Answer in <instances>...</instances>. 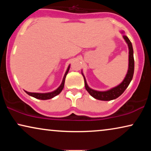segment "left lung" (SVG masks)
Returning a JSON list of instances; mask_svg holds the SVG:
<instances>
[{"mask_svg":"<svg viewBox=\"0 0 151 151\" xmlns=\"http://www.w3.org/2000/svg\"><path fill=\"white\" fill-rule=\"evenodd\" d=\"M122 34H124V32H121ZM123 38L124 39L126 42L127 43L128 47H129V69H128V71L127 75H126L123 81L121 82L118 85L115 86L111 89L104 91H96L94 89L91 88L89 86H88L87 83H86L85 77H84L83 73L82 71V75L83 76L84 80V85H85V88L87 91L88 93H89L92 97L94 98L97 99L99 100H103V101H109L115 100L120 96L123 93L124 91L127 89L128 86L129 85L130 82H131L132 79H133V76L134 73V58H133V46H132V43L129 38L125 35H123Z\"/></svg>","mask_w":151,"mask_h":151,"instance_id":"obj_1","label":"left lung"}]
</instances>
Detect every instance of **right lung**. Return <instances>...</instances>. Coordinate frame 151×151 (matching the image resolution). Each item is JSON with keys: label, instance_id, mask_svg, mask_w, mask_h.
<instances>
[{"label": "right lung", "instance_id": "right-lung-1", "mask_svg": "<svg viewBox=\"0 0 151 151\" xmlns=\"http://www.w3.org/2000/svg\"><path fill=\"white\" fill-rule=\"evenodd\" d=\"M70 69V65L68 67L67 71H66L65 76H64V78L63 79V81H62V83L58 88L57 89H55V91H53L52 92H49V93H31V92H28L24 91L27 93L29 96L34 97V98H36V99H39V100H49V99H51L53 98H54L55 96H58V95L60 93V92L63 91V88H64V85H65V78L66 76H67L68 72L69 71Z\"/></svg>", "mask_w": 151, "mask_h": 151}]
</instances>
